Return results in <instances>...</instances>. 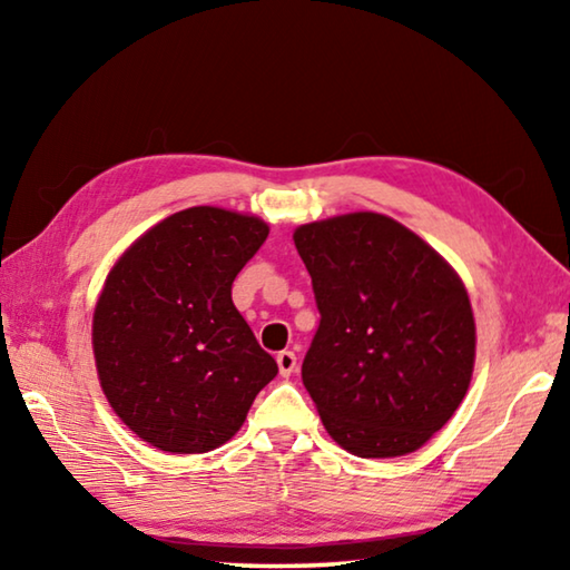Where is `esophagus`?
<instances>
[{"mask_svg": "<svg viewBox=\"0 0 570 570\" xmlns=\"http://www.w3.org/2000/svg\"><path fill=\"white\" fill-rule=\"evenodd\" d=\"M276 362H278V372H282V377H292L296 370V354L284 350V352H278Z\"/></svg>", "mask_w": 570, "mask_h": 570, "instance_id": "obj_1", "label": "esophagus"}]
</instances>
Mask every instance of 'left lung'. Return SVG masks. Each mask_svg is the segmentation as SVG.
I'll return each instance as SVG.
<instances>
[{"label":"left lung","instance_id":"left-lung-1","mask_svg":"<svg viewBox=\"0 0 570 570\" xmlns=\"http://www.w3.org/2000/svg\"><path fill=\"white\" fill-rule=\"evenodd\" d=\"M320 330L302 380L336 445L397 458L442 430L470 387L475 320L435 248L382 214L298 226Z\"/></svg>","mask_w":570,"mask_h":570}]
</instances>
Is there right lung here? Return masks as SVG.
Here are the masks:
<instances>
[{"instance_id": "add662e5", "label": "right lung", "mask_w": 570, "mask_h": 570, "mask_svg": "<svg viewBox=\"0 0 570 570\" xmlns=\"http://www.w3.org/2000/svg\"><path fill=\"white\" fill-rule=\"evenodd\" d=\"M268 236L262 218L196 206L160 220L112 266L92 352L115 414L153 448L196 455L236 435L274 356L230 286Z\"/></svg>"}]
</instances>
